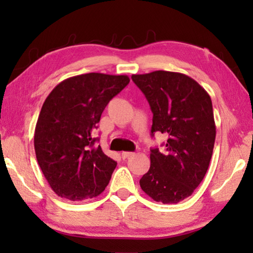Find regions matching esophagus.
I'll list each match as a JSON object with an SVG mask.
<instances>
[{"label":"esophagus","mask_w":253,"mask_h":253,"mask_svg":"<svg viewBox=\"0 0 253 253\" xmlns=\"http://www.w3.org/2000/svg\"><path fill=\"white\" fill-rule=\"evenodd\" d=\"M132 155H134V153H132V152H123L122 153V157L124 158V160H126V158L130 157Z\"/></svg>","instance_id":"1"}]
</instances>
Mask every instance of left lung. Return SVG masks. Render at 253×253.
I'll list each match as a JSON object with an SVG mask.
<instances>
[{
    "label": "left lung",
    "mask_w": 253,
    "mask_h": 253,
    "mask_svg": "<svg viewBox=\"0 0 253 253\" xmlns=\"http://www.w3.org/2000/svg\"><path fill=\"white\" fill-rule=\"evenodd\" d=\"M131 79L151 106L152 136H168L164 153L151 149V168L140 187L156 202L178 203L200 185L211 161L216 134L211 98L179 72L158 70Z\"/></svg>",
    "instance_id": "left-lung-1"
}]
</instances>
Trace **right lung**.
<instances>
[{"instance_id": "obj_1", "label": "right lung", "mask_w": 253, "mask_h": 253, "mask_svg": "<svg viewBox=\"0 0 253 253\" xmlns=\"http://www.w3.org/2000/svg\"><path fill=\"white\" fill-rule=\"evenodd\" d=\"M128 84L127 76L90 72L61 81L46 97L34 149L55 194L83 201L105 191L117 163L96 146L92 131L108 102Z\"/></svg>"}]
</instances>
